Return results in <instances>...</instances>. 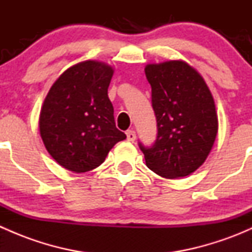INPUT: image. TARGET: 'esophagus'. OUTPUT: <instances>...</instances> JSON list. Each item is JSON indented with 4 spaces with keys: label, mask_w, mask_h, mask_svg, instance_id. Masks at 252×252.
I'll return each instance as SVG.
<instances>
[{
    "label": "esophagus",
    "mask_w": 252,
    "mask_h": 252,
    "mask_svg": "<svg viewBox=\"0 0 252 252\" xmlns=\"http://www.w3.org/2000/svg\"><path fill=\"white\" fill-rule=\"evenodd\" d=\"M135 138H136L135 131H134V130H128V131H126V139H128L129 141H134V140H135Z\"/></svg>",
    "instance_id": "obj_1"
}]
</instances>
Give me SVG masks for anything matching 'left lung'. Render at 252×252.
<instances>
[{
	"label": "left lung",
	"mask_w": 252,
	"mask_h": 252,
	"mask_svg": "<svg viewBox=\"0 0 252 252\" xmlns=\"http://www.w3.org/2000/svg\"><path fill=\"white\" fill-rule=\"evenodd\" d=\"M151 85L157 136L139 141L146 166L168 179L196 171L207 158L218 130L215 101L201 75L182 61L145 68Z\"/></svg>",
	"instance_id": "left-lung-1"
}]
</instances>
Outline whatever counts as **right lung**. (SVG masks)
Here are the masks:
<instances>
[{"label":"right lung","instance_id":"add662e5","mask_svg":"<svg viewBox=\"0 0 252 252\" xmlns=\"http://www.w3.org/2000/svg\"><path fill=\"white\" fill-rule=\"evenodd\" d=\"M113 69L86 61L68 68L56 80L40 113V134L48 154L77 173L103 163L108 152L126 138L117 129L108 98Z\"/></svg>","mask_w":252,"mask_h":252}]
</instances>
